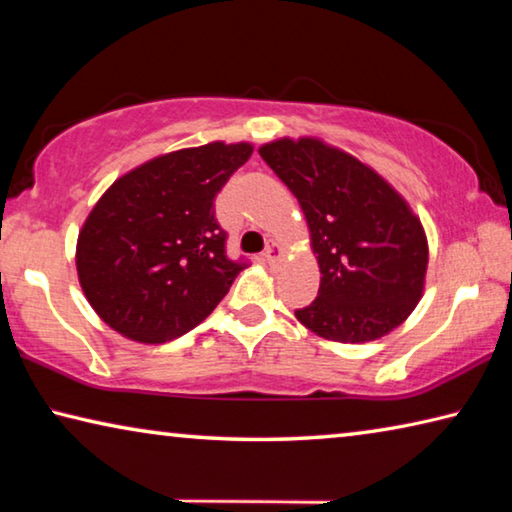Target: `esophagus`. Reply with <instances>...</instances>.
Here are the masks:
<instances>
[{
    "label": "esophagus",
    "instance_id": "obj_1",
    "mask_svg": "<svg viewBox=\"0 0 512 512\" xmlns=\"http://www.w3.org/2000/svg\"><path fill=\"white\" fill-rule=\"evenodd\" d=\"M264 259L268 264H280L282 262V250H280V246L275 244V241H268V244H266Z\"/></svg>",
    "mask_w": 512,
    "mask_h": 512
}]
</instances>
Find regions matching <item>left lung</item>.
<instances>
[{
    "label": "left lung",
    "instance_id": "1",
    "mask_svg": "<svg viewBox=\"0 0 512 512\" xmlns=\"http://www.w3.org/2000/svg\"><path fill=\"white\" fill-rule=\"evenodd\" d=\"M259 155L298 198L318 255V296L296 309L300 323L339 343L375 341L402 325L429 262L404 198L357 158L309 137L264 144Z\"/></svg>",
    "mask_w": 512,
    "mask_h": 512
}]
</instances>
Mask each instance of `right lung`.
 <instances>
[{
    "label": "right lung",
    "mask_w": 512,
    "mask_h": 512,
    "mask_svg": "<svg viewBox=\"0 0 512 512\" xmlns=\"http://www.w3.org/2000/svg\"><path fill=\"white\" fill-rule=\"evenodd\" d=\"M253 146L212 142L119 178L85 221L76 268L94 311L119 334L164 343L187 334L248 266L230 259L214 198Z\"/></svg>",
    "instance_id": "1"
}]
</instances>
